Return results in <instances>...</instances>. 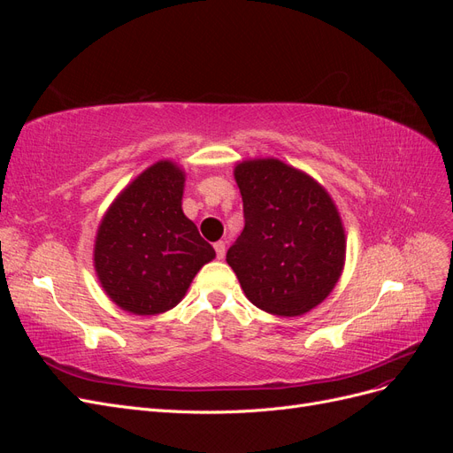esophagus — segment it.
Segmentation results:
<instances>
[{
    "instance_id": "1",
    "label": "esophagus",
    "mask_w": 453,
    "mask_h": 453,
    "mask_svg": "<svg viewBox=\"0 0 453 453\" xmlns=\"http://www.w3.org/2000/svg\"><path fill=\"white\" fill-rule=\"evenodd\" d=\"M213 248H215L217 258H219V260H223V258H225V253H226V248H225V242H215V243H213Z\"/></svg>"
}]
</instances>
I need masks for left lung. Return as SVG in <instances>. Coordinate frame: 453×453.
Returning <instances> with one entry per match:
<instances>
[{
	"label": "left lung",
	"instance_id": "obj_1",
	"mask_svg": "<svg viewBox=\"0 0 453 453\" xmlns=\"http://www.w3.org/2000/svg\"><path fill=\"white\" fill-rule=\"evenodd\" d=\"M245 226L226 253L250 303L298 318L333 293L346 265V230L326 188L280 158L234 168Z\"/></svg>",
	"mask_w": 453,
	"mask_h": 453
}]
</instances>
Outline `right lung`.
Segmentation results:
<instances>
[{
    "mask_svg": "<svg viewBox=\"0 0 453 453\" xmlns=\"http://www.w3.org/2000/svg\"><path fill=\"white\" fill-rule=\"evenodd\" d=\"M185 170L158 160L120 190L98 225L94 270L120 310L158 315L183 300L203 265L215 258L183 213Z\"/></svg>",
    "mask_w": 453,
    "mask_h": 453,
    "instance_id": "1",
    "label": "right lung"
}]
</instances>
